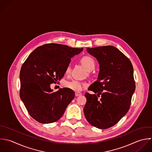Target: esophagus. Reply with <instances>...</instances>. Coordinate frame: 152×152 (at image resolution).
Instances as JSON below:
<instances>
[{"label":"esophagus","mask_w":152,"mask_h":152,"mask_svg":"<svg viewBox=\"0 0 152 152\" xmlns=\"http://www.w3.org/2000/svg\"><path fill=\"white\" fill-rule=\"evenodd\" d=\"M81 95H82L81 92H75V96H80Z\"/></svg>","instance_id":"obj_1"}]
</instances>
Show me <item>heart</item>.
<instances>
[{
    "label": "heart",
    "instance_id": "heart-1",
    "mask_svg": "<svg viewBox=\"0 0 152 152\" xmlns=\"http://www.w3.org/2000/svg\"><path fill=\"white\" fill-rule=\"evenodd\" d=\"M80 62L82 65L88 70H92L95 66V63L94 60L89 56H84L80 59ZM71 71V67L70 66H67L66 68V73L69 74ZM86 86L85 83L82 82L73 80L71 81H66L64 83V86L75 91H80L83 89L84 86Z\"/></svg>",
    "mask_w": 152,
    "mask_h": 152
}]
</instances>
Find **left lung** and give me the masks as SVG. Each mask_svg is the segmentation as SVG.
I'll use <instances>...</instances> for the list:
<instances>
[{"mask_svg":"<svg viewBox=\"0 0 152 152\" xmlns=\"http://www.w3.org/2000/svg\"><path fill=\"white\" fill-rule=\"evenodd\" d=\"M87 51L97 59L99 72L89 88L95 94H85L84 114L94 127L107 129L116 124L130 109L136 88L133 65L113 46L88 48Z\"/></svg>","mask_w":152,"mask_h":152,"instance_id":"1","label":"left lung"}]
</instances>
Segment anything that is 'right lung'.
Returning <instances> with one entry per match:
<instances>
[{
  "instance_id": "add662e5",
  "label": "right lung",
  "mask_w": 152,
  "mask_h": 152,
  "mask_svg": "<svg viewBox=\"0 0 152 152\" xmlns=\"http://www.w3.org/2000/svg\"><path fill=\"white\" fill-rule=\"evenodd\" d=\"M82 51L83 48L46 44L35 49L23 63L19 95L29 114L37 121L52 123L63 115L75 92L67 88L54 92L50 84L64 76L71 58Z\"/></svg>"
}]
</instances>
